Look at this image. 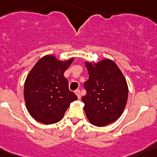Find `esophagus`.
Listing matches in <instances>:
<instances>
[{
    "label": "esophagus",
    "mask_w": 157,
    "mask_h": 157,
    "mask_svg": "<svg viewBox=\"0 0 157 157\" xmlns=\"http://www.w3.org/2000/svg\"><path fill=\"white\" fill-rule=\"evenodd\" d=\"M75 92V94H76V96L78 97V99H80V98H81V93H80L79 90L77 89Z\"/></svg>",
    "instance_id": "obj_1"
}]
</instances>
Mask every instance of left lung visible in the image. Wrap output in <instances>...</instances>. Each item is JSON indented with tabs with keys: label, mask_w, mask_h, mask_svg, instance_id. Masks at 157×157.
Listing matches in <instances>:
<instances>
[{
	"label": "left lung",
	"mask_w": 157,
	"mask_h": 157,
	"mask_svg": "<svg viewBox=\"0 0 157 157\" xmlns=\"http://www.w3.org/2000/svg\"><path fill=\"white\" fill-rule=\"evenodd\" d=\"M89 75L84 82L87 94L82 98L84 111L92 124L103 127L121 116L127 104L128 87L124 76L110 59L85 61Z\"/></svg>",
	"instance_id": "8db88e82"
}]
</instances>
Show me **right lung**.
<instances>
[{"label": "right lung", "instance_id": "right-lung-1", "mask_svg": "<svg viewBox=\"0 0 157 157\" xmlns=\"http://www.w3.org/2000/svg\"><path fill=\"white\" fill-rule=\"evenodd\" d=\"M74 60H60L52 55L42 57L35 64L24 82L27 110L35 120L52 124L61 120L70 104L78 99L70 92L64 73Z\"/></svg>", "mask_w": 157, "mask_h": 157}]
</instances>
